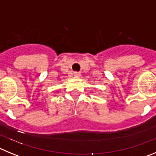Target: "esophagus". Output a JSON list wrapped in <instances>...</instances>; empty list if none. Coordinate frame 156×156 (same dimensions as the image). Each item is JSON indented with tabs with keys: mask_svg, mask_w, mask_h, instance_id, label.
Returning <instances> with one entry per match:
<instances>
[{
	"mask_svg": "<svg viewBox=\"0 0 156 156\" xmlns=\"http://www.w3.org/2000/svg\"><path fill=\"white\" fill-rule=\"evenodd\" d=\"M73 75L76 77H80V73H79V72H74Z\"/></svg>",
	"mask_w": 156,
	"mask_h": 156,
	"instance_id": "obj_1",
	"label": "esophagus"
}]
</instances>
